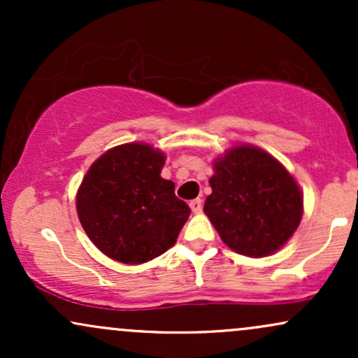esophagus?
<instances>
[{"instance_id": "obj_1", "label": "esophagus", "mask_w": 358, "mask_h": 358, "mask_svg": "<svg viewBox=\"0 0 358 358\" xmlns=\"http://www.w3.org/2000/svg\"><path fill=\"white\" fill-rule=\"evenodd\" d=\"M190 208H192L193 213H200V212H202V208H203L202 200H200V199L192 200V202H190Z\"/></svg>"}]
</instances>
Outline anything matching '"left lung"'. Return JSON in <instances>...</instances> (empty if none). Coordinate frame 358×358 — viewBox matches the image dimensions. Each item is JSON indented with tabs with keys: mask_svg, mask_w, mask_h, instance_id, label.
I'll return each mask as SVG.
<instances>
[{
	"mask_svg": "<svg viewBox=\"0 0 358 358\" xmlns=\"http://www.w3.org/2000/svg\"><path fill=\"white\" fill-rule=\"evenodd\" d=\"M205 215L224 244L248 257H266L296 232L303 192L281 162L262 148L237 145L217 156Z\"/></svg>",
	"mask_w": 358,
	"mask_h": 358,
	"instance_id": "left-lung-1",
	"label": "left lung"
}]
</instances>
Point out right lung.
Segmentation results:
<instances>
[{
	"mask_svg": "<svg viewBox=\"0 0 358 358\" xmlns=\"http://www.w3.org/2000/svg\"><path fill=\"white\" fill-rule=\"evenodd\" d=\"M166 155L146 143H126L101 155L82 178L77 215L102 254L122 264L162 256L178 239L190 208L162 176Z\"/></svg>",
	"mask_w": 358,
	"mask_h": 358,
	"instance_id": "right-lung-1",
	"label": "right lung"
}]
</instances>
